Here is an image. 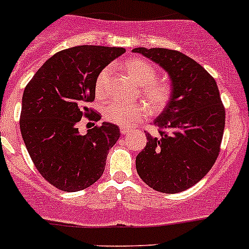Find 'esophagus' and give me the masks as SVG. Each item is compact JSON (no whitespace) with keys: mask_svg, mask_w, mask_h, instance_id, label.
I'll return each instance as SVG.
<instances>
[{"mask_svg":"<svg viewBox=\"0 0 249 249\" xmlns=\"http://www.w3.org/2000/svg\"><path fill=\"white\" fill-rule=\"evenodd\" d=\"M130 132H131V129H129V127H120V134H122L123 136L129 135Z\"/></svg>","mask_w":249,"mask_h":249,"instance_id":"1","label":"esophagus"}]
</instances>
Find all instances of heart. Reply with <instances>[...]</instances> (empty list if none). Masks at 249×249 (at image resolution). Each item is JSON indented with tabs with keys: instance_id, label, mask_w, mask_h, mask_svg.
Returning <instances> with one entry per match:
<instances>
[{
	"instance_id": "1",
	"label": "heart",
	"mask_w": 249,
	"mask_h": 249,
	"mask_svg": "<svg viewBox=\"0 0 249 249\" xmlns=\"http://www.w3.org/2000/svg\"><path fill=\"white\" fill-rule=\"evenodd\" d=\"M125 71L141 85V95L153 113L161 112L169 105L172 96V89L166 82L155 80L157 71L150 62L141 57H134L125 62ZM112 69L105 67L95 82V92L99 97H106L109 94V83ZM107 122L120 126H129L145 118L148 110L142 102L125 104L120 101H110L102 109Z\"/></svg>"
}]
</instances>
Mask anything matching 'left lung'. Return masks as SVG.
Wrapping results in <instances>:
<instances>
[{
    "mask_svg": "<svg viewBox=\"0 0 249 249\" xmlns=\"http://www.w3.org/2000/svg\"><path fill=\"white\" fill-rule=\"evenodd\" d=\"M171 78L172 96L137 155L141 179L154 190L180 193L201 180L219 155L225 109L214 78L192 57L165 48H135Z\"/></svg>",
    "mask_w": 249,
    "mask_h": 249,
    "instance_id": "1",
    "label": "left lung"
}]
</instances>
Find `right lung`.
Instances as JSON below:
<instances>
[{"instance_id": "add662e5", "label": "right lung", "mask_w": 249, "mask_h": 249, "mask_svg": "<svg viewBox=\"0 0 249 249\" xmlns=\"http://www.w3.org/2000/svg\"><path fill=\"white\" fill-rule=\"evenodd\" d=\"M124 48L79 46L56 53L35 73L22 95L20 131L35 166L57 189L78 192L102 176L108 150L120 136L110 123L78 131L82 117H101L87 105L95 100L100 72Z\"/></svg>"}]
</instances>
